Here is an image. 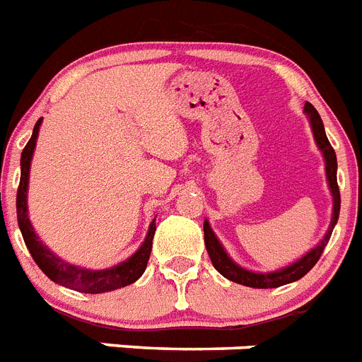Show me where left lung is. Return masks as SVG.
I'll use <instances>...</instances> for the list:
<instances>
[{
  "mask_svg": "<svg viewBox=\"0 0 362 362\" xmlns=\"http://www.w3.org/2000/svg\"><path fill=\"white\" fill-rule=\"evenodd\" d=\"M304 111L308 113L311 120V128H313L315 141L319 144V148L324 153V160H326V175H328V183L329 188H332L333 194V216H332V225H329L328 233L324 236L322 242L319 245L311 249L304 258H300L298 262H295L293 265L286 267V269L274 271V273H252V271H247L240 265L234 264L230 258L227 256L225 249L221 247V243L218 242V238L212 233L211 225L209 221L203 223V230H205V245L206 252L211 256V262L214 265V269L218 273L223 274L225 278L233 280L236 284H242V286L247 287H258V289H269V287H280L286 286V284H291L298 278L304 276L305 273H310L313 269V265L319 262V258L322 256L324 247L328 245L329 238H332L333 227H335L337 219H339V211H341V192H339V185H337V156L335 150L329 144L328 137H326V132H324L322 119H320L319 111L311 106L310 102L305 104Z\"/></svg>",
  "mask_w": 362,
  "mask_h": 362,
  "instance_id": "8db88e82",
  "label": "left lung"
}]
</instances>
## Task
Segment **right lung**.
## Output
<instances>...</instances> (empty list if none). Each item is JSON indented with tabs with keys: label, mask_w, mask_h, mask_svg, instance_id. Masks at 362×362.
I'll use <instances>...</instances> for the list:
<instances>
[{
	"label": "right lung",
	"mask_w": 362,
	"mask_h": 362,
	"mask_svg": "<svg viewBox=\"0 0 362 362\" xmlns=\"http://www.w3.org/2000/svg\"><path fill=\"white\" fill-rule=\"evenodd\" d=\"M40 124H42V119L36 122V126L33 129V137L29 139V143L25 144L23 151H21V177L16 194L18 225H20L21 236H23V242H25L27 249H29L30 256H33V260L36 262V265H38L43 273L51 278L52 282L60 284L64 287H69V289L78 293L97 295V293L113 291V289H119V287L134 284L135 280L143 276L148 260H150L151 240H153V233H156V219L151 221L150 228H148L146 240L141 245V249L129 260L122 262V264L115 265L111 269L102 271L84 269V267H75V265L62 262L51 251H47L43 247V243L36 238V234H34L33 225H30L29 216H27V185H29L30 159H33V151L34 146H36Z\"/></svg>",
	"instance_id": "add662e5"
}]
</instances>
